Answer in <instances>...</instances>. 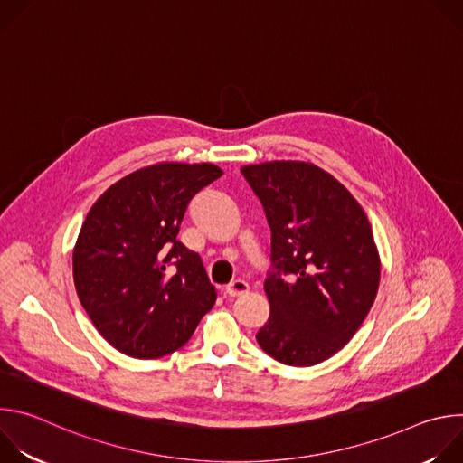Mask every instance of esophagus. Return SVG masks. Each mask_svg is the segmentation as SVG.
I'll return each mask as SVG.
<instances>
[{
	"mask_svg": "<svg viewBox=\"0 0 463 463\" xmlns=\"http://www.w3.org/2000/svg\"><path fill=\"white\" fill-rule=\"evenodd\" d=\"M247 291H249V284L245 280H234L225 288V293L229 297H240V295H245Z\"/></svg>",
	"mask_w": 463,
	"mask_h": 463,
	"instance_id": "1",
	"label": "esophagus"
}]
</instances>
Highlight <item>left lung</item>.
I'll list each match as a JSON object with an SVG mask.
<instances>
[{
    "label": "left lung",
    "instance_id": "obj_1",
    "mask_svg": "<svg viewBox=\"0 0 463 463\" xmlns=\"http://www.w3.org/2000/svg\"><path fill=\"white\" fill-rule=\"evenodd\" d=\"M271 229V269L263 282L271 315L256 341L289 366L337 354L359 329L379 288L372 225L355 197L309 163L241 168Z\"/></svg>",
    "mask_w": 463,
    "mask_h": 463
}]
</instances>
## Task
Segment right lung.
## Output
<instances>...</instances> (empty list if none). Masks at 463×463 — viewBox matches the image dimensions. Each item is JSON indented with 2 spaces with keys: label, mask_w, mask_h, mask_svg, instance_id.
Here are the masks:
<instances>
[{
  "label": "right lung",
  "mask_w": 463,
  "mask_h": 463,
  "mask_svg": "<svg viewBox=\"0 0 463 463\" xmlns=\"http://www.w3.org/2000/svg\"><path fill=\"white\" fill-rule=\"evenodd\" d=\"M209 163H163L111 184L86 216L73 279L99 334L120 354L157 359L188 343L216 289L179 240L192 197L222 177Z\"/></svg>",
  "instance_id": "1"
}]
</instances>
